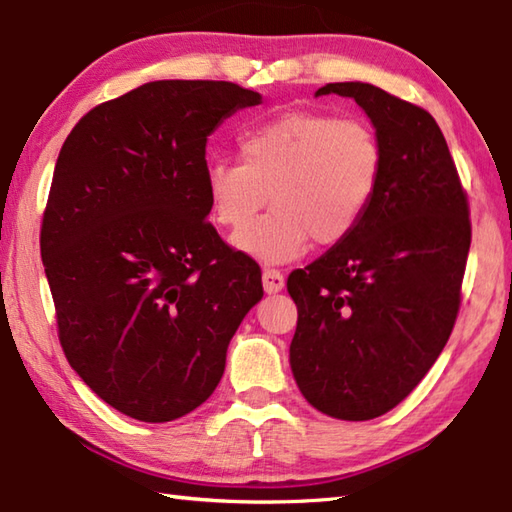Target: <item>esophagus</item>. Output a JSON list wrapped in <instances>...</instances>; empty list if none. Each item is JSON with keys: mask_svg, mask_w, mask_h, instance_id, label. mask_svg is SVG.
Segmentation results:
<instances>
[{"mask_svg": "<svg viewBox=\"0 0 512 512\" xmlns=\"http://www.w3.org/2000/svg\"><path fill=\"white\" fill-rule=\"evenodd\" d=\"M262 284L268 296H271V293H280L284 289V275L280 271H275V268H266L262 273Z\"/></svg>", "mask_w": 512, "mask_h": 512, "instance_id": "esophagus-1", "label": "esophagus"}]
</instances>
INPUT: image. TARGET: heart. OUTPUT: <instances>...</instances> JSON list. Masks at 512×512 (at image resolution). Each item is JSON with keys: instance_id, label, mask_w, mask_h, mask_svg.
<instances>
[{"instance_id": "1", "label": "heart", "mask_w": 512, "mask_h": 512, "mask_svg": "<svg viewBox=\"0 0 512 512\" xmlns=\"http://www.w3.org/2000/svg\"><path fill=\"white\" fill-rule=\"evenodd\" d=\"M241 162L205 167L212 219L239 230L263 209L264 220L232 237L239 253L264 264L298 259L314 241L343 244L366 216L381 178V146L363 121L291 110L250 128L239 140Z\"/></svg>"}]
</instances>
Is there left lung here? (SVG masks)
<instances>
[{"instance_id": "left-lung-1", "label": "left lung", "mask_w": 512, "mask_h": 512, "mask_svg": "<svg viewBox=\"0 0 512 512\" xmlns=\"http://www.w3.org/2000/svg\"><path fill=\"white\" fill-rule=\"evenodd\" d=\"M357 101L381 146V178L357 230L289 275L298 307L289 361L305 400L336 420L391 411L452 334L470 253V210L427 110L377 85L327 83Z\"/></svg>"}]
</instances>
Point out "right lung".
<instances>
[{
  "label": "right lung",
  "mask_w": 512,
  "mask_h": 512,
  "mask_svg": "<svg viewBox=\"0 0 512 512\" xmlns=\"http://www.w3.org/2000/svg\"><path fill=\"white\" fill-rule=\"evenodd\" d=\"M259 103L228 81H151L92 108L58 153L40 232L58 339L135 420L201 406L264 296L259 266L205 221L207 137Z\"/></svg>",
  "instance_id": "right-lung-1"
}]
</instances>
